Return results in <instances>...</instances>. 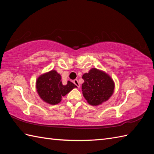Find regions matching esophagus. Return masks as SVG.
<instances>
[{"mask_svg": "<svg viewBox=\"0 0 154 154\" xmlns=\"http://www.w3.org/2000/svg\"><path fill=\"white\" fill-rule=\"evenodd\" d=\"M73 83H74V84L75 85H76L77 87H80V84H79V81H78L77 79H75V80L73 81Z\"/></svg>", "mask_w": 154, "mask_h": 154, "instance_id": "esophagus-1", "label": "esophagus"}]
</instances>
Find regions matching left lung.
<instances>
[{
    "instance_id": "obj_1",
    "label": "left lung",
    "mask_w": 154,
    "mask_h": 154,
    "mask_svg": "<svg viewBox=\"0 0 154 154\" xmlns=\"http://www.w3.org/2000/svg\"><path fill=\"white\" fill-rule=\"evenodd\" d=\"M82 78L83 97L91 105L97 106L105 102L112 96L114 83L109 75L103 71L93 68Z\"/></svg>"
}]
</instances>
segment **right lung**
<instances>
[{
	"label": "right lung",
	"instance_id": "1",
	"mask_svg": "<svg viewBox=\"0 0 154 154\" xmlns=\"http://www.w3.org/2000/svg\"><path fill=\"white\" fill-rule=\"evenodd\" d=\"M77 88V86L68 81L63 85L61 75L55 70L40 75L36 81V89L39 96L44 102L50 104H57L61 102L62 97Z\"/></svg>",
	"mask_w": 154,
	"mask_h": 154
}]
</instances>
